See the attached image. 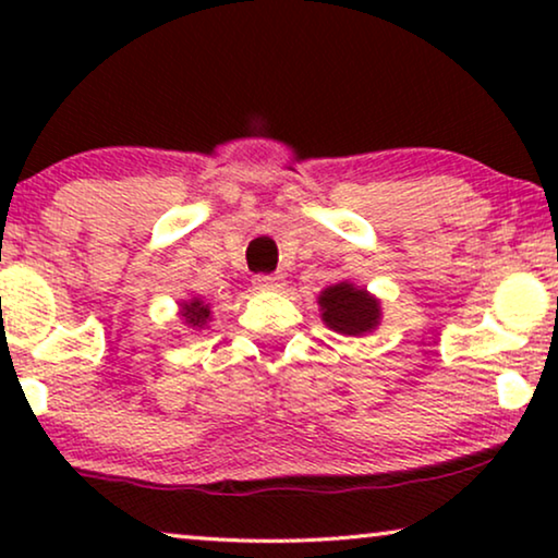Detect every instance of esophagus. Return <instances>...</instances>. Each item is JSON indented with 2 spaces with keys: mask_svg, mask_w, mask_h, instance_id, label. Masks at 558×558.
<instances>
[{
  "mask_svg": "<svg viewBox=\"0 0 558 558\" xmlns=\"http://www.w3.org/2000/svg\"><path fill=\"white\" fill-rule=\"evenodd\" d=\"M254 284L256 289H281L284 287V277L281 274H258V277H254Z\"/></svg>",
  "mask_w": 558,
  "mask_h": 558,
  "instance_id": "34e87169",
  "label": "esophagus"
}]
</instances>
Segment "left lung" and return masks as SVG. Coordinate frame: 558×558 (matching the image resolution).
Returning <instances> with one entry per match:
<instances>
[{
  "label": "left lung",
  "instance_id": "1",
  "mask_svg": "<svg viewBox=\"0 0 558 558\" xmlns=\"http://www.w3.org/2000/svg\"><path fill=\"white\" fill-rule=\"evenodd\" d=\"M317 302L323 310L325 325L340 335H353L355 338V335L373 332L380 323V302L350 281L327 287Z\"/></svg>",
  "mask_w": 558,
  "mask_h": 558
}]
</instances>
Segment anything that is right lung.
Segmentation results:
<instances>
[{
	"mask_svg": "<svg viewBox=\"0 0 558 558\" xmlns=\"http://www.w3.org/2000/svg\"><path fill=\"white\" fill-rule=\"evenodd\" d=\"M180 315L185 319L187 327H193V330H203L205 325H208L210 319V307L208 304H203V300H190V302H182L180 304Z\"/></svg>",
	"mask_w": 558,
	"mask_h": 558,
	"instance_id": "right-lung-1",
	"label": "right lung"
}]
</instances>
